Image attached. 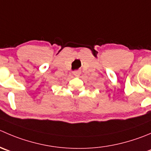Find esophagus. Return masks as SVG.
Returning <instances> with one entry per match:
<instances>
[{
	"mask_svg": "<svg viewBox=\"0 0 151 151\" xmlns=\"http://www.w3.org/2000/svg\"><path fill=\"white\" fill-rule=\"evenodd\" d=\"M73 74L74 76H79L80 74V70H76V71H73Z\"/></svg>",
	"mask_w": 151,
	"mask_h": 151,
	"instance_id": "obj_1",
	"label": "esophagus"
}]
</instances>
